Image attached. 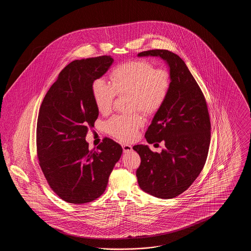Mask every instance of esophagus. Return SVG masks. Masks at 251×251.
Segmentation results:
<instances>
[{
    "label": "esophagus",
    "mask_w": 251,
    "mask_h": 251,
    "mask_svg": "<svg viewBox=\"0 0 251 251\" xmlns=\"http://www.w3.org/2000/svg\"><path fill=\"white\" fill-rule=\"evenodd\" d=\"M122 149H123V151L126 153V152H130L132 151V147L129 144H123L122 145Z\"/></svg>",
    "instance_id": "1"
}]
</instances>
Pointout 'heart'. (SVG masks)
<instances>
[{
    "label": "heart",
    "mask_w": 251,
    "mask_h": 251,
    "mask_svg": "<svg viewBox=\"0 0 251 251\" xmlns=\"http://www.w3.org/2000/svg\"><path fill=\"white\" fill-rule=\"evenodd\" d=\"M111 84L103 79H96L91 93L96 107L101 114H107L113 106L117 94L131 95V110H140L147 115H154L167 100L171 88V75L167 69H156L147 60L129 61L115 67L110 72ZM140 114L118 115L105 123L109 134L130 141L137 135L144 125Z\"/></svg>",
    "instance_id": "obj_1"
}]
</instances>
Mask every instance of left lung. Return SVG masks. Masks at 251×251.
<instances>
[{
	"label": "left lung",
	"instance_id": "left-lung-1",
	"mask_svg": "<svg viewBox=\"0 0 251 251\" xmlns=\"http://www.w3.org/2000/svg\"><path fill=\"white\" fill-rule=\"evenodd\" d=\"M160 56L170 68L171 88L163 107L146 131L150 144L165 143L161 153L135 145L141 158L136 170L143 191L159 199H173L187 190L206 163L211 120L207 102L183 60L167 50H150L138 56Z\"/></svg>",
	"mask_w": 251,
	"mask_h": 251
}]
</instances>
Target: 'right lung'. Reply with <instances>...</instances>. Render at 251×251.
<instances>
[{
	"mask_svg": "<svg viewBox=\"0 0 251 251\" xmlns=\"http://www.w3.org/2000/svg\"><path fill=\"white\" fill-rule=\"evenodd\" d=\"M113 61L107 55L72 61L60 72L39 108L38 164L49 186L67 202L84 204L100 197L122 153L120 144L108 137L91 151L85 141L99 116L91 85Z\"/></svg>",
	"mask_w": 251,
	"mask_h": 251,
	"instance_id": "obj_1",
	"label": "right lung"
}]
</instances>
